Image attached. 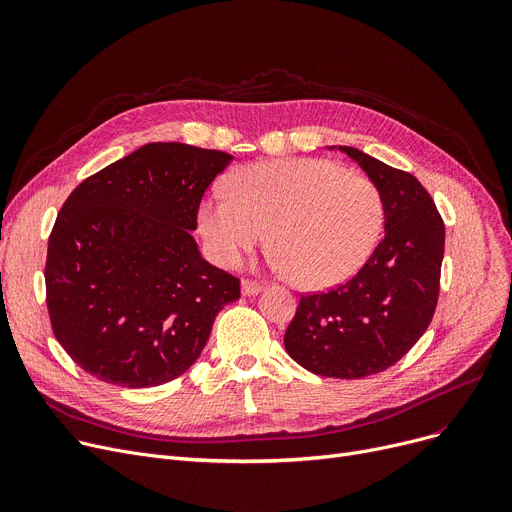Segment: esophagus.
<instances>
[{
    "label": "esophagus",
    "instance_id": "esophagus-1",
    "mask_svg": "<svg viewBox=\"0 0 512 512\" xmlns=\"http://www.w3.org/2000/svg\"><path fill=\"white\" fill-rule=\"evenodd\" d=\"M240 290L245 297H255V294H259L263 290V286L259 282H251V280H242L240 284Z\"/></svg>",
    "mask_w": 512,
    "mask_h": 512
}]
</instances>
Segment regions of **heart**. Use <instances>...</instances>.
<instances>
[{
    "mask_svg": "<svg viewBox=\"0 0 512 512\" xmlns=\"http://www.w3.org/2000/svg\"><path fill=\"white\" fill-rule=\"evenodd\" d=\"M199 232L215 263L236 265L270 232L274 270L307 290L355 276L384 228V201L371 180L328 159L294 157L238 170L230 195L199 207Z\"/></svg>",
    "mask_w": 512,
    "mask_h": 512,
    "instance_id": "obj_1",
    "label": "heart"
}]
</instances>
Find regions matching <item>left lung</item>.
<instances>
[{
  "label": "left lung",
  "mask_w": 512,
  "mask_h": 512,
  "mask_svg": "<svg viewBox=\"0 0 512 512\" xmlns=\"http://www.w3.org/2000/svg\"><path fill=\"white\" fill-rule=\"evenodd\" d=\"M384 201V238L346 284L301 297L284 334L286 353L324 378L361 380L405 357L434 317L444 259V222L421 186L355 147Z\"/></svg>",
  "instance_id": "obj_1"
}]
</instances>
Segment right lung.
Returning <instances> with one entry per match:
<instances>
[{
    "label": "right lung",
    "mask_w": 512,
    "mask_h": 512,
    "mask_svg": "<svg viewBox=\"0 0 512 512\" xmlns=\"http://www.w3.org/2000/svg\"><path fill=\"white\" fill-rule=\"evenodd\" d=\"M234 157L149 143L66 199L45 263L53 334L76 365L122 388L176 380L205 348L240 282L201 257L191 230Z\"/></svg>",
    "instance_id": "1"
}]
</instances>
